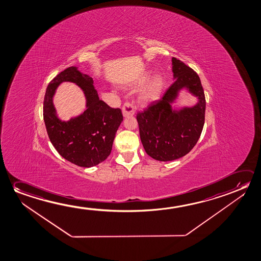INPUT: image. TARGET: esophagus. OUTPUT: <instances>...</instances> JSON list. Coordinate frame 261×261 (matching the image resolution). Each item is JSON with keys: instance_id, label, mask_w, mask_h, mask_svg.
Listing matches in <instances>:
<instances>
[{"instance_id": "obj_1", "label": "esophagus", "mask_w": 261, "mask_h": 261, "mask_svg": "<svg viewBox=\"0 0 261 261\" xmlns=\"http://www.w3.org/2000/svg\"><path fill=\"white\" fill-rule=\"evenodd\" d=\"M135 111H136V107L129 102H125L122 106V113L124 117L133 116Z\"/></svg>"}]
</instances>
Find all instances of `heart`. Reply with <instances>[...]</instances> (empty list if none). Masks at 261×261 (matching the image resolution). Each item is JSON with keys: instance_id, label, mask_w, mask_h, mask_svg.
<instances>
[{"instance_id": "heart-1", "label": "heart", "mask_w": 261, "mask_h": 261, "mask_svg": "<svg viewBox=\"0 0 261 261\" xmlns=\"http://www.w3.org/2000/svg\"><path fill=\"white\" fill-rule=\"evenodd\" d=\"M149 75L145 76L144 78L141 80V83H143L145 81H147V80L149 79ZM163 84H164V83H163V79H162V77H160V76L155 77L149 83L147 88L145 89V91H143L142 96H141V99H143V100H146V101L156 99L159 94L161 93V91H162Z\"/></svg>"}]
</instances>
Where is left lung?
Listing matches in <instances>:
<instances>
[{"label": "left lung", "instance_id": "obj_1", "mask_svg": "<svg viewBox=\"0 0 261 261\" xmlns=\"http://www.w3.org/2000/svg\"><path fill=\"white\" fill-rule=\"evenodd\" d=\"M172 71L175 82L161 99L150 102L136 116L146 153L160 162L174 161L189 153L199 141L205 122L206 99L199 75L174 57ZM184 87L199 97V103L173 112L170 103Z\"/></svg>", "mask_w": 261, "mask_h": 261}]
</instances>
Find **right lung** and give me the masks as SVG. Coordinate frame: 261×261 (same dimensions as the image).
<instances>
[{
	"instance_id": "obj_1",
	"label": "right lung",
	"mask_w": 261,
	"mask_h": 261,
	"mask_svg": "<svg viewBox=\"0 0 261 261\" xmlns=\"http://www.w3.org/2000/svg\"><path fill=\"white\" fill-rule=\"evenodd\" d=\"M62 81L76 83L88 99L87 111L67 123L58 120L52 104L55 90ZM43 120L50 142L59 154L75 165L90 168L104 162L111 154L123 115L120 109L110 107L99 99L91 77L76 67H69L54 77L46 89Z\"/></svg>"
}]
</instances>
